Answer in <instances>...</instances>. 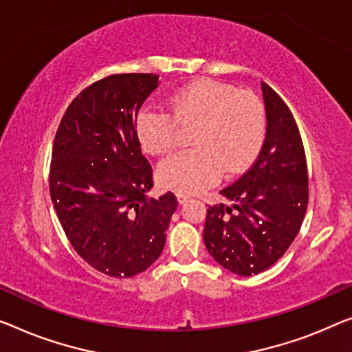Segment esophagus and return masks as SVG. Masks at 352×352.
I'll use <instances>...</instances> for the list:
<instances>
[{
  "mask_svg": "<svg viewBox=\"0 0 352 352\" xmlns=\"http://www.w3.org/2000/svg\"><path fill=\"white\" fill-rule=\"evenodd\" d=\"M177 199L180 204H185L188 199H190V196H188V194H183V192H177Z\"/></svg>",
  "mask_w": 352,
  "mask_h": 352,
  "instance_id": "obj_1",
  "label": "esophagus"
}]
</instances>
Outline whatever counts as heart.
Masks as SVG:
<instances>
[{
  "mask_svg": "<svg viewBox=\"0 0 352 352\" xmlns=\"http://www.w3.org/2000/svg\"><path fill=\"white\" fill-rule=\"evenodd\" d=\"M170 112L144 107L135 118V135L150 155L172 150L178 126L192 129L191 151L166 158L156 172L161 186L194 192L221 174L237 175L258 158L265 140V109L256 94L228 83L201 80L174 94Z\"/></svg>",
  "mask_w": 352,
  "mask_h": 352,
  "instance_id": "heart-1",
  "label": "heart"
}]
</instances>
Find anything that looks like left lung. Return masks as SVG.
I'll use <instances>...</instances> for the list:
<instances>
[{
  "label": "left lung",
  "mask_w": 352,
  "mask_h": 352,
  "mask_svg": "<svg viewBox=\"0 0 352 352\" xmlns=\"http://www.w3.org/2000/svg\"><path fill=\"white\" fill-rule=\"evenodd\" d=\"M267 133L254 164L219 191L232 204L207 208L204 242L232 274L258 275L286 253L308 206L305 150L289 107L262 82Z\"/></svg>",
  "instance_id": "1"
}]
</instances>
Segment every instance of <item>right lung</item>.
<instances>
[{
	"mask_svg": "<svg viewBox=\"0 0 352 352\" xmlns=\"http://www.w3.org/2000/svg\"><path fill=\"white\" fill-rule=\"evenodd\" d=\"M156 74H113L77 94L56 131L50 197L77 254L93 269L129 278L160 258L177 199L148 197L150 162L135 135Z\"/></svg>",
	"mask_w": 352,
	"mask_h": 352,
	"instance_id": "right-lung-1",
	"label": "right lung"
}]
</instances>
